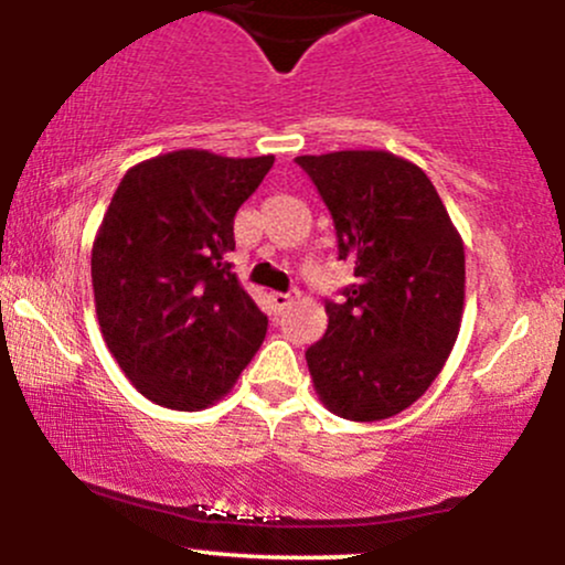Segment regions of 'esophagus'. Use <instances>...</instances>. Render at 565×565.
<instances>
[{
	"label": "esophagus",
	"mask_w": 565,
	"mask_h": 565,
	"mask_svg": "<svg viewBox=\"0 0 565 565\" xmlns=\"http://www.w3.org/2000/svg\"><path fill=\"white\" fill-rule=\"evenodd\" d=\"M268 300H270V310H274L276 316H281L284 310L297 300V291H287V295H284V291H270Z\"/></svg>",
	"instance_id": "obj_1"
}]
</instances>
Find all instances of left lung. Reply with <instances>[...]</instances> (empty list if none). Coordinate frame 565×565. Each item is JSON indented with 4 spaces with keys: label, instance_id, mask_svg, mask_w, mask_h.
Masks as SVG:
<instances>
[{
    "label": "left lung",
    "instance_id": "8db88e82",
    "mask_svg": "<svg viewBox=\"0 0 565 565\" xmlns=\"http://www.w3.org/2000/svg\"><path fill=\"white\" fill-rule=\"evenodd\" d=\"M334 220L345 300L305 350L321 404L353 423L404 412L438 377L465 308V244L430 178L387 151L297 157Z\"/></svg>",
    "mask_w": 565,
    "mask_h": 565
}]
</instances>
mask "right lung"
Returning <instances> with one entry per match:
<instances>
[{"label":"right lung","instance_id":"obj_1","mask_svg":"<svg viewBox=\"0 0 565 565\" xmlns=\"http://www.w3.org/2000/svg\"><path fill=\"white\" fill-rule=\"evenodd\" d=\"M270 167L185 148L140 161L116 188L93 244L95 310L116 364L153 404H215L263 345L268 319L225 255Z\"/></svg>","mask_w":565,"mask_h":565}]
</instances>
